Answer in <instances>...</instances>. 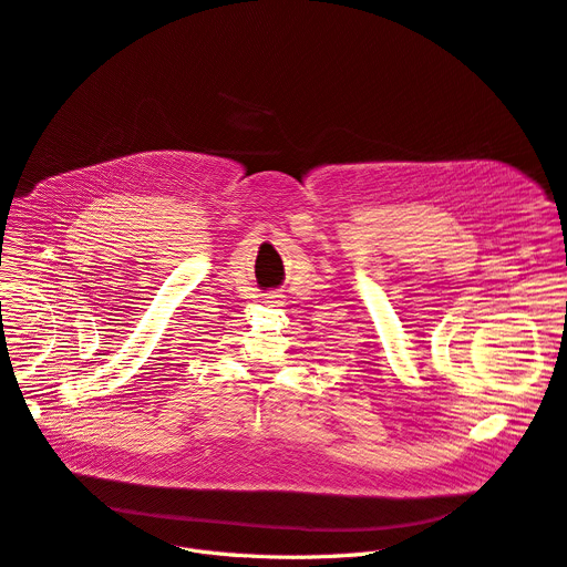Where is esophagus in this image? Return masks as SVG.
<instances>
[{
	"instance_id": "obj_1",
	"label": "esophagus",
	"mask_w": 567,
	"mask_h": 567,
	"mask_svg": "<svg viewBox=\"0 0 567 567\" xmlns=\"http://www.w3.org/2000/svg\"><path fill=\"white\" fill-rule=\"evenodd\" d=\"M269 298H278V296H269ZM269 302H276V300H269Z\"/></svg>"
}]
</instances>
